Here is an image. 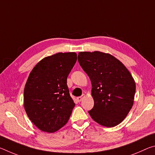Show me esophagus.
Wrapping results in <instances>:
<instances>
[{"label": "esophagus", "mask_w": 155, "mask_h": 155, "mask_svg": "<svg viewBox=\"0 0 155 155\" xmlns=\"http://www.w3.org/2000/svg\"><path fill=\"white\" fill-rule=\"evenodd\" d=\"M84 97H85V94H83V95L81 96H78V97H77V101H78V102H81V101H82V100L83 99Z\"/></svg>", "instance_id": "34e87169"}]
</instances>
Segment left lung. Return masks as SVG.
<instances>
[{
	"instance_id": "obj_1",
	"label": "left lung",
	"mask_w": 155,
	"mask_h": 155,
	"mask_svg": "<svg viewBox=\"0 0 155 155\" xmlns=\"http://www.w3.org/2000/svg\"><path fill=\"white\" fill-rule=\"evenodd\" d=\"M78 61L90 77L94 105L88 113L107 127L121 123L133 104L135 83L124 64L111 54L80 52Z\"/></svg>"
}]
</instances>
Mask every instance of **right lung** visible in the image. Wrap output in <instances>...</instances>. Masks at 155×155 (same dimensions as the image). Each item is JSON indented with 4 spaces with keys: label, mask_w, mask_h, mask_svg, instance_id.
<instances>
[{
    "label": "right lung",
    "mask_w": 155,
    "mask_h": 155,
    "mask_svg": "<svg viewBox=\"0 0 155 155\" xmlns=\"http://www.w3.org/2000/svg\"><path fill=\"white\" fill-rule=\"evenodd\" d=\"M77 59L75 52H59L41 60L30 73L24 91L25 109L41 130L54 133L69 120L75 104L67 78Z\"/></svg>",
    "instance_id": "1"
}]
</instances>
